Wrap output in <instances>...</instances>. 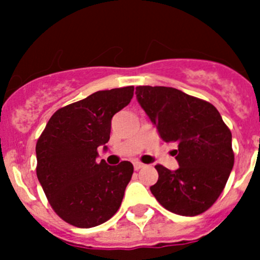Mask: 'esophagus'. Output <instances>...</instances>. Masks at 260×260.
Wrapping results in <instances>:
<instances>
[{
    "label": "esophagus",
    "instance_id": "obj_1",
    "mask_svg": "<svg viewBox=\"0 0 260 260\" xmlns=\"http://www.w3.org/2000/svg\"><path fill=\"white\" fill-rule=\"evenodd\" d=\"M133 166H135V170H136V171H138V170L143 169V167H145V165H143L142 162H138V161H136L135 164H133Z\"/></svg>",
    "mask_w": 260,
    "mask_h": 260
}]
</instances>
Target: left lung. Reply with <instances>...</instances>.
Listing matches in <instances>:
<instances>
[{
  "label": "left lung",
  "instance_id": "8db88e82",
  "mask_svg": "<svg viewBox=\"0 0 260 260\" xmlns=\"http://www.w3.org/2000/svg\"><path fill=\"white\" fill-rule=\"evenodd\" d=\"M138 103L165 142L176 143L179 169L157 165L151 192L166 210L203 214L224 190L234 166L232 132L209 102L169 86H137Z\"/></svg>",
  "mask_w": 260,
  "mask_h": 260
}]
</instances>
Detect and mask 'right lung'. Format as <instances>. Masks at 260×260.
I'll use <instances>...</instances> for the list:
<instances>
[{"label": "right lung", "mask_w": 260, "mask_h": 260, "mask_svg": "<svg viewBox=\"0 0 260 260\" xmlns=\"http://www.w3.org/2000/svg\"><path fill=\"white\" fill-rule=\"evenodd\" d=\"M135 86L99 90L57 109L36 143V175L52 210L68 224L93 228L118 211L133 165L96 162L111 136L113 115L128 106ZM104 148H107L104 146Z\"/></svg>", "instance_id": "1"}]
</instances>
